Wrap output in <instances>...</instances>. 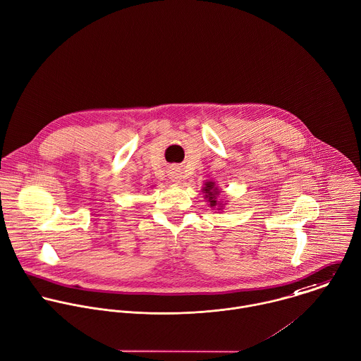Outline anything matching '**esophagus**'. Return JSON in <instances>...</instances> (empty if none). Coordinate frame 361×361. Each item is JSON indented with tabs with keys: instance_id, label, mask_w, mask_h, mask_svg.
I'll use <instances>...</instances> for the list:
<instances>
[{
	"instance_id": "34e87169",
	"label": "esophagus",
	"mask_w": 361,
	"mask_h": 361,
	"mask_svg": "<svg viewBox=\"0 0 361 361\" xmlns=\"http://www.w3.org/2000/svg\"><path fill=\"white\" fill-rule=\"evenodd\" d=\"M170 178L173 183H180V178H181V174H180V170L178 169H171L170 170Z\"/></svg>"
}]
</instances>
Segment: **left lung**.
<instances>
[{
	"instance_id": "8db88e82",
	"label": "left lung",
	"mask_w": 361,
	"mask_h": 361,
	"mask_svg": "<svg viewBox=\"0 0 361 361\" xmlns=\"http://www.w3.org/2000/svg\"><path fill=\"white\" fill-rule=\"evenodd\" d=\"M202 192H204V198L209 202V205L212 207V208H216V209H219V211H222V208H224V205L225 204H222V201H218V197H219V188L215 185V183L214 181H207L205 184H204V187H202Z\"/></svg>"
}]
</instances>
